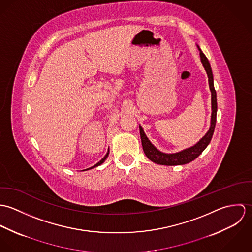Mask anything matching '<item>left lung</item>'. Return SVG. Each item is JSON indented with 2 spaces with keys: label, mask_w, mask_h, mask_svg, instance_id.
<instances>
[{
  "label": "left lung",
  "mask_w": 252,
  "mask_h": 252,
  "mask_svg": "<svg viewBox=\"0 0 252 252\" xmlns=\"http://www.w3.org/2000/svg\"><path fill=\"white\" fill-rule=\"evenodd\" d=\"M200 50V57L201 62L207 72L209 77V84L210 89L212 92V121H211V127L208 133L197 143L195 145L186 148L184 150H181L177 153H163L159 151L153 144L150 143V141L147 139L146 135L144 134L143 128L140 126V134H141V140L144 148V154L146 157L159 165H166V166H177V165H184L187 164L193 160H195L211 143V140L213 138L216 123V111H217V102H216V92L214 86V75L213 71L210 65V62L206 55L202 52L200 47L198 46Z\"/></svg>",
  "instance_id": "left-lung-1"
}]
</instances>
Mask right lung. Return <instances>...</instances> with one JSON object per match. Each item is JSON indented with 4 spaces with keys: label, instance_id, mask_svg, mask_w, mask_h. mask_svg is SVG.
<instances>
[{
    "label": "right lung",
    "instance_id": "1",
    "mask_svg": "<svg viewBox=\"0 0 252 252\" xmlns=\"http://www.w3.org/2000/svg\"><path fill=\"white\" fill-rule=\"evenodd\" d=\"M108 153H109V150H108V152H107V154L105 155V157H104V158H103V159H102L100 162H98L96 165H94L93 167H91V168H89V169H86V170H90V169H93V168H95V167H98V166H100L101 164H103V163L105 162V160L108 158Z\"/></svg>",
    "mask_w": 252,
    "mask_h": 252
}]
</instances>
